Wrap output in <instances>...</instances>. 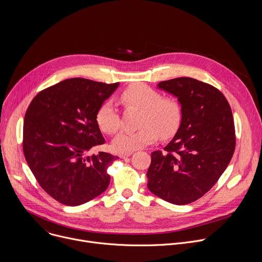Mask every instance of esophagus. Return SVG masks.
<instances>
[{"label": "esophagus", "instance_id": "34e87169", "mask_svg": "<svg viewBox=\"0 0 262 262\" xmlns=\"http://www.w3.org/2000/svg\"><path fill=\"white\" fill-rule=\"evenodd\" d=\"M132 155H133V152H121V154H119V158H121V159H125V158L130 157Z\"/></svg>", "mask_w": 262, "mask_h": 262}]
</instances>
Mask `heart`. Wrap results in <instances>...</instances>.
Here are the masks:
<instances>
[{
    "mask_svg": "<svg viewBox=\"0 0 262 262\" xmlns=\"http://www.w3.org/2000/svg\"><path fill=\"white\" fill-rule=\"evenodd\" d=\"M120 103L125 107L141 110L135 132L123 130L112 142V147L118 152H133L154 143L159 135L166 139L178 129L182 112L181 105L174 97H162L161 93L145 84H133L119 95ZM95 120L105 134H115L120 127L118 110L112 101L102 102L96 111Z\"/></svg>",
    "mask_w": 262,
    "mask_h": 262,
    "instance_id": "b5f03b06",
    "label": "heart"
}]
</instances>
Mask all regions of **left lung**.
I'll list each match as a JSON object with an SVG mask.
<instances>
[{"label":"left lung","instance_id":"left-lung-1","mask_svg":"<svg viewBox=\"0 0 262 262\" xmlns=\"http://www.w3.org/2000/svg\"><path fill=\"white\" fill-rule=\"evenodd\" d=\"M157 88L177 98L182 117L165 151L151 154L147 188L172 204H189L212 188L231 161L232 112L217 89L192 78L164 81Z\"/></svg>","mask_w":262,"mask_h":262}]
</instances>
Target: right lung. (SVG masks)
<instances>
[{
    "label": "right lung",
    "mask_w": 262,
    "mask_h": 262,
    "mask_svg": "<svg viewBox=\"0 0 262 262\" xmlns=\"http://www.w3.org/2000/svg\"><path fill=\"white\" fill-rule=\"evenodd\" d=\"M118 86L67 79L39 92L26 112V161L41 188L64 205L84 204L107 189L106 169L118 157L87 154L105 142L96 111Z\"/></svg>",
    "instance_id": "obj_1"
}]
</instances>
